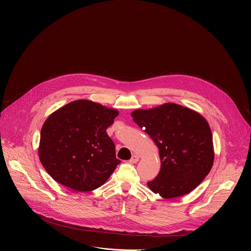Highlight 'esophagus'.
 <instances>
[{
    "label": "esophagus",
    "mask_w": 251,
    "mask_h": 251,
    "mask_svg": "<svg viewBox=\"0 0 251 251\" xmlns=\"http://www.w3.org/2000/svg\"><path fill=\"white\" fill-rule=\"evenodd\" d=\"M138 161H139V157H138L137 155H134V156L131 158V160H130V162L133 163V164H134V163H137Z\"/></svg>",
    "instance_id": "esophagus-1"
}]
</instances>
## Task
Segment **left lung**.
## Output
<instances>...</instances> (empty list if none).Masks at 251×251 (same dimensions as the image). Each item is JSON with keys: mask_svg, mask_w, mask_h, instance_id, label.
Returning a JSON list of instances; mask_svg holds the SVG:
<instances>
[{"mask_svg": "<svg viewBox=\"0 0 251 251\" xmlns=\"http://www.w3.org/2000/svg\"><path fill=\"white\" fill-rule=\"evenodd\" d=\"M136 124L159 149L161 170L149 189L164 199H174L196 189L210 172L214 152L212 134L200 113L176 103L131 113Z\"/></svg>", "mask_w": 251, "mask_h": 251, "instance_id": "obj_1", "label": "left lung"}]
</instances>
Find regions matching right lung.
Here are the masks:
<instances>
[{"instance_id": "obj_1", "label": "right lung", "mask_w": 251, "mask_h": 251, "mask_svg": "<svg viewBox=\"0 0 251 251\" xmlns=\"http://www.w3.org/2000/svg\"><path fill=\"white\" fill-rule=\"evenodd\" d=\"M118 114L114 108L80 99L48 117L41 131L39 157L55 182L83 193L108 180L120 160L106 129Z\"/></svg>"}]
</instances>
